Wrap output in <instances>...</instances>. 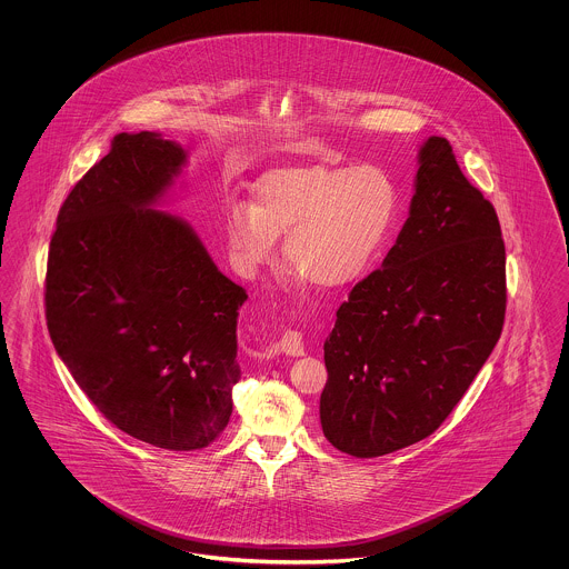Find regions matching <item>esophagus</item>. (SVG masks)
<instances>
[{
  "label": "esophagus",
  "mask_w": 569,
  "mask_h": 569,
  "mask_svg": "<svg viewBox=\"0 0 569 569\" xmlns=\"http://www.w3.org/2000/svg\"><path fill=\"white\" fill-rule=\"evenodd\" d=\"M271 353H288V356H302V335L297 330H286L277 343H272Z\"/></svg>",
  "instance_id": "34e87169"
}]
</instances>
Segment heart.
Returning <instances> with one entry per match:
<instances>
[{
    "label": "heart",
    "instance_id": "1",
    "mask_svg": "<svg viewBox=\"0 0 569 569\" xmlns=\"http://www.w3.org/2000/svg\"><path fill=\"white\" fill-rule=\"evenodd\" d=\"M399 190L373 166H297L272 170L253 188V204L226 211V237L243 271L271 262L274 239L309 283L339 290L362 279L388 241Z\"/></svg>",
    "mask_w": 569,
    "mask_h": 569
}]
</instances>
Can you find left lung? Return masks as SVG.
Returning a JSON list of instances; mask_svg holds the SVG:
<instances>
[{"label":"left lung","instance_id":"obj_1","mask_svg":"<svg viewBox=\"0 0 569 569\" xmlns=\"http://www.w3.org/2000/svg\"><path fill=\"white\" fill-rule=\"evenodd\" d=\"M416 193L395 247L353 286L325 341L320 420L356 459L435 433L497 346L506 318V244L495 207L446 138L418 153Z\"/></svg>","mask_w":569,"mask_h":569}]
</instances>
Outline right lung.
Here are the masks:
<instances>
[{
    "instance_id": "obj_1",
    "label": "right lung",
    "mask_w": 569,
    "mask_h": 569,
    "mask_svg": "<svg viewBox=\"0 0 569 569\" xmlns=\"http://www.w3.org/2000/svg\"><path fill=\"white\" fill-rule=\"evenodd\" d=\"M186 151L117 134L63 200L44 281L54 350L123 433L163 450L213 443L232 413L243 288L190 223L156 211Z\"/></svg>"
}]
</instances>
